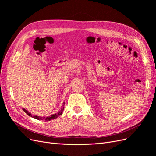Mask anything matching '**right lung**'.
Masks as SVG:
<instances>
[{"instance_id": "right-lung-1", "label": "right lung", "mask_w": 156, "mask_h": 156, "mask_svg": "<svg viewBox=\"0 0 156 156\" xmlns=\"http://www.w3.org/2000/svg\"><path fill=\"white\" fill-rule=\"evenodd\" d=\"M64 105H63V106H64ZM64 107H63L62 108H61L60 111H59L58 112L56 113V114H54V115H51L50 116H48V117H40V116H35V115L32 116L29 111H27L26 109H25L24 108H23V110L25 112H26L28 115L32 117V118H34V119H37V120H46V121H49V120H53V119H56V118L58 117L60 115H62V112H63V111H64Z\"/></svg>"}]
</instances>
